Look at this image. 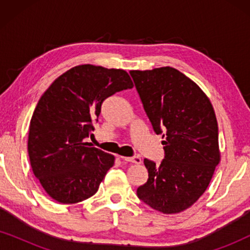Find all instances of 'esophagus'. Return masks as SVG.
<instances>
[{
	"instance_id": "1",
	"label": "esophagus",
	"mask_w": 250,
	"mask_h": 250,
	"mask_svg": "<svg viewBox=\"0 0 250 250\" xmlns=\"http://www.w3.org/2000/svg\"><path fill=\"white\" fill-rule=\"evenodd\" d=\"M121 158L124 160V162H128V163H134V164H141L142 160L140 157L134 156V157H121Z\"/></svg>"
}]
</instances>
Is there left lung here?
I'll list each match as a JSON object with an SVG mask.
<instances>
[{
  "mask_svg": "<svg viewBox=\"0 0 250 250\" xmlns=\"http://www.w3.org/2000/svg\"><path fill=\"white\" fill-rule=\"evenodd\" d=\"M129 74L153 131L164 132L165 146L159 165L145 159L149 177L136 193L152 209L181 213L203 196L221 162L214 108L206 93L175 68Z\"/></svg>",
  "mask_w": 250,
  "mask_h": 250,
  "instance_id": "left-lung-1",
  "label": "left lung"
}]
</instances>
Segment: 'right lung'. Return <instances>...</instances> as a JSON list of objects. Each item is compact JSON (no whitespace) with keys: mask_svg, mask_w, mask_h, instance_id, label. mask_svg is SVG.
<instances>
[{"mask_svg":"<svg viewBox=\"0 0 250 250\" xmlns=\"http://www.w3.org/2000/svg\"><path fill=\"white\" fill-rule=\"evenodd\" d=\"M133 86L125 70L80 64L60 75L41 97L30 119L28 156L34 175L53 200L76 204L97 192L115 156L85 139L102 102Z\"/></svg>","mask_w":250,"mask_h":250,"instance_id":"obj_1","label":"right lung"}]
</instances>
